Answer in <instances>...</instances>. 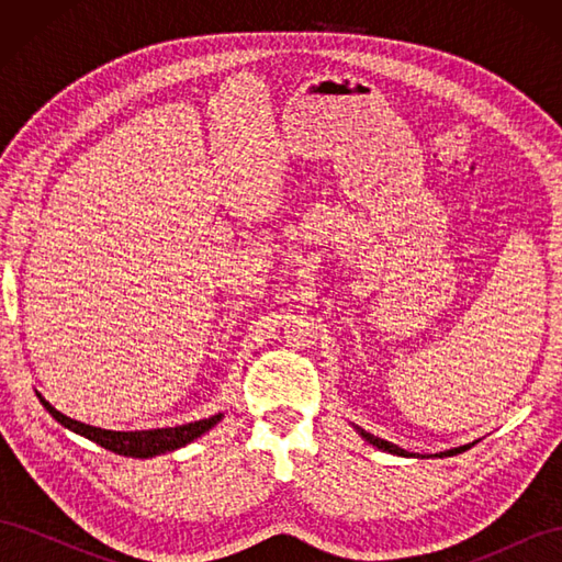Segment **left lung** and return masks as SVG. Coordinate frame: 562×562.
I'll return each instance as SVG.
<instances>
[{
	"instance_id": "left-lung-1",
	"label": "left lung",
	"mask_w": 562,
	"mask_h": 562,
	"mask_svg": "<svg viewBox=\"0 0 562 562\" xmlns=\"http://www.w3.org/2000/svg\"><path fill=\"white\" fill-rule=\"evenodd\" d=\"M356 429H359V427H356ZM359 434L368 440V443H372V446L380 448V450H384V452L401 454V457H427V454H411L407 450H403V448H398V446H394V443H389V440H384V438L372 436V434H368V431H363V429H359ZM469 448H471V443H469V446L452 448V450H446V452H438V454H434V457H452V454H459V452H464V450H469Z\"/></svg>"
}]
</instances>
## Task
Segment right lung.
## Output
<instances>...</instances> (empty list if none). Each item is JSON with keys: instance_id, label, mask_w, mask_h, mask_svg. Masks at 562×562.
Wrapping results in <instances>:
<instances>
[{"instance_id": "add662e5", "label": "right lung", "mask_w": 562, "mask_h": 562, "mask_svg": "<svg viewBox=\"0 0 562 562\" xmlns=\"http://www.w3.org/2000/svg\"><path fill=\"white\" fill-rule=\"evenodd\" d=\"M37 398L46 407V413L54 417L56 422H60L65 429H70V431H75V434H79L83 438H89V440H93V443H98L100 448L112 450L116 454L140 457V459L184 448L187 443H192L194 438H199L201 434H206L209 429L215 427L220 419H223V413H217V415H213L209 419L182 424V427L147 429V431H110V429L91 427V424H83V422L65 417L42 394H37Z\"/></svg>"}]
</instances>
